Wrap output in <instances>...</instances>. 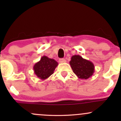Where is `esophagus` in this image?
Wrapping results in <instances>:
<instances>
[{
    "mask_svg": "<svg viewBox=\"0 0 121 121\" xmlns=\"http://www.w3.org/2000/svg\"><path fill=\"white\" fill-rule=\"evenodd\" d=\"M59 62H60V63H65V62H66V61L65 59H59Z\"/></svg>",
    "mask_w": 121,
    "mask_h": 121,
    "instance_id": "1",
    "label": "esophagus"
}]
</instances>
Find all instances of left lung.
I'll list each match as a JSON object with an SVG mask.
<instances>
[{
	"mask_svg": "<svg viewBox=\"0 0 121 121\" xmlns=\"http://www.w3.org/2000/svg\"><path fill=\"white\" fill-rule=\"evenodd\" d=\"M73 73L81 79L90 78L94 73V65L92 62L87 60L80 55H74L69 62Z\"/></svg>",
	"mask_w": 121,
	"mask_h": 121,
	"instance_id": "1",
	"label": "left lung"
}]
</instances>
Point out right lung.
I'll return each mask as SVG.
<instances>
[{
	"label": "right lung",
	"mask_w": 121,
	"mask_h": 121,
	"mask_svg": "<svg viewBox=\"0 0 121 121\" xmlns=\"http://www.w3.org/2000/svg\"><path fill=\"white\" fill-rule=\"evenodd\" d=\"M58 64V62L54 59L43 56L39 61L34 65V73L40 80H46L54 73Z\"/></svg>",
	"instance_id": "obj_1"
}]
</instances>
